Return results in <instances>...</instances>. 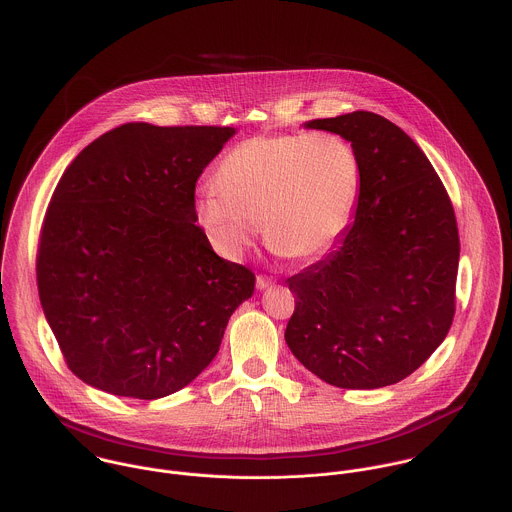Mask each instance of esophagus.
<instances>
[{"label": "esophagus", "instance_id": "esophagus-1", "mask_svg": "<svg viewBox=\"0 0 512 512\" xmlns=\"http://www.w3.org/2000/svg\"><path fill=\"white\" fill-rule=\"evenodd\" d=\"M274 284V280L272 278H268V276H258L256 278V288L262 292V290H266V288H270Z\"/></svg>", "mask_w": 512, "mask_h": 512}]
</instances>
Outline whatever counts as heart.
<instances>
[{"label": "heart", "instance_id": "b5f03b06", "mask_svg": "<svg viewBox=\"0 0 512 512\" xmlns=\"http://www.w3.org/2000/svg\"><path fill=\"white\" fill-rule=\"evenodd\" d=\"M217 179L199 189L195 220L220 254L240 256L264 222L274 252L313 262L349 228L363 171L355 147L339 134H272L232 147Z\"/></svg>", "mask_w": 512, "mask_h": 512}]
</instances>
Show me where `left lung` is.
I'll return each instance as SVG.
<instances>
[{"mask_svg":"<svg viewBox=\"0 0 512 512\" xmlns=\"http://www.w3.org/2000/svg\"><path fill=\"white\" fill-rule=\"evenodd\" d=\"M355 147L363 183L337 248L288 278L293 357L327 384H396L443 343L455 313L459 234L426 153L390 120L357 110L305 122Z\"/></svg>","mask_w":512,"mask_h":512,"instance_id":"obj_1","label":"left lung"}]
</instances>
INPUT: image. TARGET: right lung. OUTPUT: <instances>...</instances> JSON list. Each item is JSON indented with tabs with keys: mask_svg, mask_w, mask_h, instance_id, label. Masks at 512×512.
I'll return each instance as SVG.
<instances>
[{
	"mask_svg": "<svg viewBox=\"0 0 512 512\" xmlns=\"http://www.w3.org/2000/svg\"><path fill=\"white\" fill-rule=\"evenodd\" d=\"M236 134L219 126H118L63 173L41 228L37 286L74 374L155 400L219 353L254 274L215 254L195 222V185Z\"/></svg>",
	"mask_w": 512,
	"mask_h": 512,
	"instance_id": "right-lung-1",
	"label": "right lung"
}]
</instances>
